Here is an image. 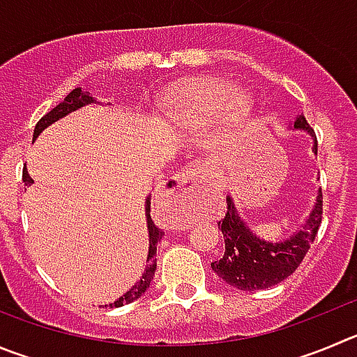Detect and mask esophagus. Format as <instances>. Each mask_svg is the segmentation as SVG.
Wrapping results in <instances>:
<instances>
[{"mask_svg": "<svg viewBox=\"0 0 357 357\" xmlns=\"http://www.w3.org/2000/svg\"><path fill=\"white\" fill-rule=\"evenodd\" d=\"M202 172L199 169L197 163H188L179 172H176L174 176L163 181L162 190L163 194L172 195L174 199H183L188 197L190 194L199 192V188H202Z\"/></svg>", "mask_w": 357, "mask_h": 357, "instance_id": "esophagus-1", "label": "esophagus"}]
</instances>
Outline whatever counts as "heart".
Returning a JSON list of instances; mask_svg holds the SVG:
<instances>
[{
  "instance_id": "obj_1",
  "label": "heart",
  "mask_w": 357,
  "mask_h": 357,
  "mask_svg": "<svg viewBox=\"0 0 357 357\" xmlns=\"http://www.w3.org/2000/svg\"><path fill=\"white\" fill-rule=\"evenodd\" d=\"M222 109L229 125H241L250 112V98L234 91L227 82L209 81L174 100L169 105V116L174 119L202 121L216 116Z\"/></svg>"
}]
</instances>
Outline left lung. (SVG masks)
Masks as SVG:
<instances>
[{
	"instance_id": "1",
	"label": "left lung",
	"mask_w": 357,
	"mask_h": 357,
	"mask_svg": "<svg viewBox=\"0 0 357 357\" xmlns=\"http://www.w3.org/2000/svg\"><path fill=\"white\" fill-rule=\"evenodd\" d=\"M296 128H303L314 135V128L308 125L305 116H299ZM317 153V137H315ZM322 222V192L317 195V204L310 215L308 222L298 234L282 243H269L250 232L238 216L232 199L227 197V213L218 222L225 241V252L218 261L211 262V268L229 285L241 291H262L280 284L291 276L314 243Z\"/></svg>"
}]
</instances>
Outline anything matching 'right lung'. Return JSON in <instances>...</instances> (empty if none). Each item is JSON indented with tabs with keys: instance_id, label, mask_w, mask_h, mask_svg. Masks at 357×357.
<instances>
[{
	"instance_id": "add662e5",
	"label": "right lung",
	"mask_w": 357,
	"mask_h": 357,
	"mask_svg": "<svg viewBox=\"0 0 357 357\" xmlns=\"http://www.w3.org/2000/svg\"><path fill=\"white\" fill-rule=\"evenodd\" d=\"M95 100H93V96H89L88 91H84V89L81 88H75L73 91H70L68 95L65 96V100H63L61 103H58L54 109H51V111L47 112V114L43 116L42 119H40L38 123H36L35 126V132H33V139L38 137V133L42 132L43 128H47L49 125H52L54 121H58L59 118H63V116H66L68 112L75 111V109L82 107V105H88V103H93ZM22 181H24L26 186H29L33 183V179L29 178L28 171H26V167L22 169ZM146 218H148V229H149V252H148V268H146L144 275H142V278L139 280L137 284L133 285L132 289H130L126 294H123L121 298L118 299V301L111 303V308L112 306H123V305H128V303L135 301L137 298H141L142 294L146 292V289L149 287V284H151L153 276H155V271H156V245H158V241L162 239L163 232L162 229L156 227L155 224H153L151 220V197L146 199Z\"/></svg>"
}]
</instances>
